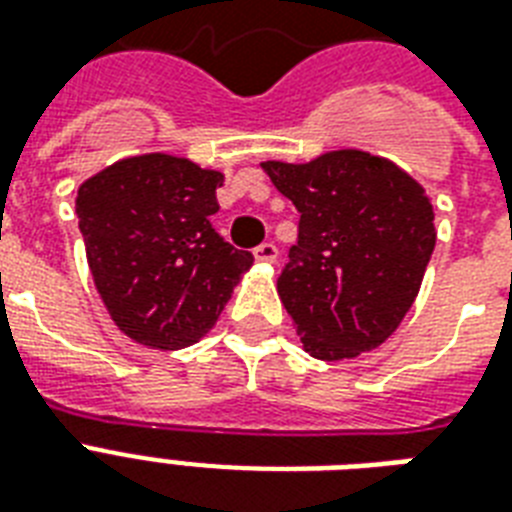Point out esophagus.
Listing matches in <instances>:
<instances>
[{"mask_svg":"<svg viewBox=\"0 0 512 512\" xmlns=\"http://www.w3.org/2000/svg\"><path fill=\"white\" fill-rule=\"evenodd\" d=\"M255 260L257 263H276L279 260V247L273 241H265V244L255 247Z\"/></svg>","mask_w":512,"mask_h":512,"instance_id":"34e87169","label":"esophagus"}]
</instances>
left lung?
<instances>
[{
	"label": "left lung",
	"instance_id": "left-lung-1",
	"mask_svg": "<svg viewBox=\"0 0 512 512\" xmlns=\"http://www.w3.org/2000/svg\"><path fill=\"white\" fill-rule=\"evenodd\" d=\"M263 170L300 212L276 287L305 350L340 361L382 345L412 308L436 247L422 185L350 148Z\"/></svg>",
	"mask_w": 512,
	"mask_h": 512
}]
</instances>
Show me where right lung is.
<instances>
[{
	"label": "right lung",
	"instance_id": "obj_1",
	"mask_svg": "<svg viewBox=\"0 0 512 512\" xmlns=\"http://www.w3.org/2000/svg\"><path fill=\"white\" fill-rule=\"evenodd\" d=\"M223 175L170 154L130 156L79 185L92 279L124 335L188 348L215 327L255 257L212 228Z\"/></svg>",
	"mask_w": 512,
	"mask_h": 512
}]
</instances>
